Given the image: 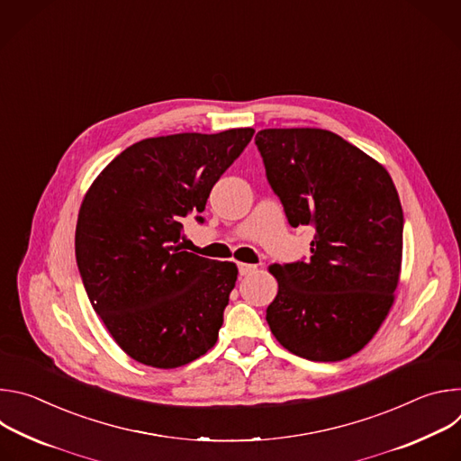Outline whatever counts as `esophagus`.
<instances>
[{
    "instance_id": "34e87169",
    "label": "esophagus",
    "mask_w": 461,
    "mask_h": 461,
    "mask_svg": "<svg viewBox=\"0 0 461 461\" xmlns=\"http://www.w3.org/2000/svg\"><path fill=\"white\" fill-rule=\"evenodd\" d=\"M257 272V267L255 265H248V262H239V274L244 277V276H249Z\"/></svg>"
}]
</instances>
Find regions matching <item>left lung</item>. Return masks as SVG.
<instances>
[{
    "instance_id": "8db88e82",
    "label": "left lung",
    "mask_w": 461,
    "mask_h": 461,
    "mask_svg": "<svg viewBox=\"0 0 461 461\" xmlns=\"http://www.w3.org/2000/svg\"><path fill=\"white\" fill-rule=\"evenodd\" d=\"M255 144L288 222L313 226L308 262L272 265L276 339L310 361L357 354L386 319L402 274L403 210L388 171L326 129H262Z\"/></svg>"
}]
</instances>
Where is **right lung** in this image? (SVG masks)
<instances>
[{"label": "right lung", "instance_id": "obj_1", "mask_svg": "<svg viewBox=\"0 0 461 461\" xmlns=\"http://www.w3.org/2000/svg\"><path fill=\"white\" fill-rule=\"evenodd\" d=\"M251 127L146 139L111 160L77 222L78 270L116 345L153 368H176L215 347L237 281L235 262L182 251V221L204 212Z\"/></svg>", "mask_w": 461, "mask_h": 461}]
</instances>
